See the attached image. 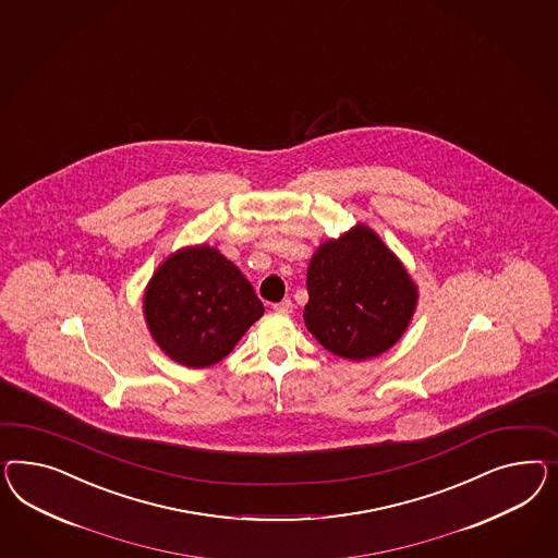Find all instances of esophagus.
I'll return each mask as SVG.
<instances>
[{
	"mask_svg": "<svg viewBox=\"0 0 558 558\" xmlns=\"http://www.w3.org/2000/svg\"><path fill=\"white\" fill-rule=\"evenodd\" d=\"M272 310L277 314H291L293 312V303H291V300H283V302L275 303Z\"/></svg>",
	"mask_w": 558,
	"mask_h": 558,
	"instance_id": "1",
	"label": "esophagus"
}]
</instances>
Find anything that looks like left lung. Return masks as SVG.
Listing matches in <instances>:
<instances>
[{
	"label": "left lung",
	"instance_id": "1",
	"mask_svg": "<svg viewBox=\"0 0 558 558\" xmlns=\"http://www.w3.org/2000/svg\"><path fill=\"white\" fill-rule=\"evenodd\" d=\"M305 283V326L342 359L365 361L389 351L414 316V281L363 223L319 246Z\"/></svg>",
	"mask_w": 558,
	"mask_h": 558
}]
</instances>
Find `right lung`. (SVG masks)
<instances>
[{
    "instance_id": "add662e5",
    "label": "right lung",
    "mask_w": 558,
    "mask_h": 558,
    "mask_svg": "<svg viewBox=\"0 0 558 558\" xmlns=\"http://www.w3.org/2000/svg\"><path fill=\"white\" fill-rule=\"evenodd\" d=\"M265 312L239 267L206 244L169 256L144 293V318L181 365H216Z\"/></svg>"
}]
</instances>
